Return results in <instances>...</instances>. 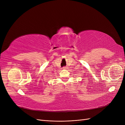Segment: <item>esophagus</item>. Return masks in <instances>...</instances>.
<instances>
[{"instance_id": "esophagus-1", "label": "esophagus", "mask_w": 125, "mask_h": 125, "mask_svg": "<svg viewBox=\"0 0 125 125\" xmlns=\"http://www.w3.org/2000/svg\"><path fill=\"white\" fill-rule=\"evenodd\" d=\"M67 67H62V69H67Z\"/></svg>"}]
</instances>
